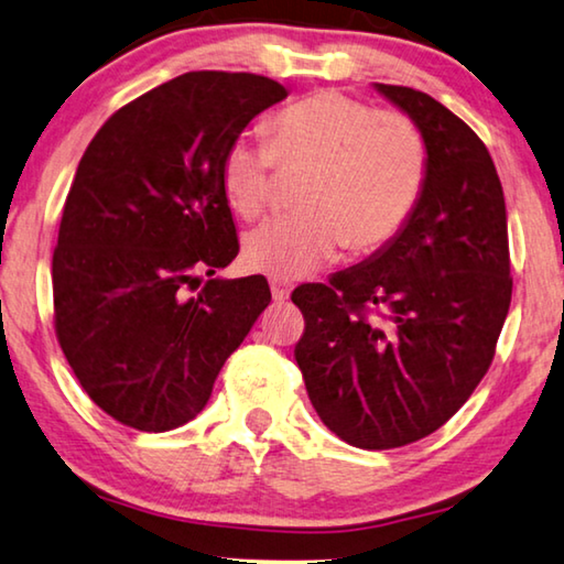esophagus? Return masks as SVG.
Listing matches in <instances>:
<instances>
[{"mask_svg": "<svg viewBox=\"0 0 564 564\" xmlns=\"http://www.w3.org/2000/svg\"><path fill=\"white\" fill-rule=\"evenodd\" d=\"M270 290H272V300L274 302H284V300H288L290 297V282H284V280H276V276H274V280H270Z\"/></svg>", "mask_w": 564, "mask_h": 564, "instance_id": "1", "label": "esophagus"}]
</instances>
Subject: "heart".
<instances>
[{"instance_id":"1","label":"heart","mask_w":564,"mask_h":564,"mask_svg":"<svg viewBox=\"0 0 564 564\" xmlns=\"http://www.w3.org/2000/svg\"><path fill=\"white\" fill-rule=\"evenodd\" d=\"M276 164L307 172L297 192L302 212L249 232L242 260L254 272L297 280L345 245L352 254L390 245L417 209L430 154L412 117L322 89L270 119V144L247 134L229 142L219 182L239 217L257 219L270 205Z\"/></svg>"}]
</instances>
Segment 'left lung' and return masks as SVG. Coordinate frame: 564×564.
<instances>
[{"label":"left lung","mask_w":564,"mask_h":564,"mask_svg":"<svg viewBox=\"0 0 564 564\" xmlns=\"http://www.w3.org/2000/svg\"><path fill=\"white\" fill-rule=\"evenodd\" d=\"M427 142L408 227L327 284H300L294 359L319 420L362 449L440 430L492 365L512 300L502 184L485 142L412 87L377 85Z\"/></svg>","instance_id":"left-lung-1"}]
</instances>
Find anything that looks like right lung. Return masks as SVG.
Wrapping results in <instances>:
<instances>
[{"label": "right lung", "instance_id": "1", "mask_svg": "<svg viewBox=\"0 0 564 564\" xmlns=\"http://www.w3.org/2000/svg\"><path fill=\"white\" fill-rule=\"evenodd\" d=\"M284 97L260 74L187 72L117 109L82 154L52 257L54 332L89 400L127 427L195 420L272 300L262 274H199L239 252L221 154Z\"/></svg>", "mask_w": 564, "mask_h": 564}]
</instances>
